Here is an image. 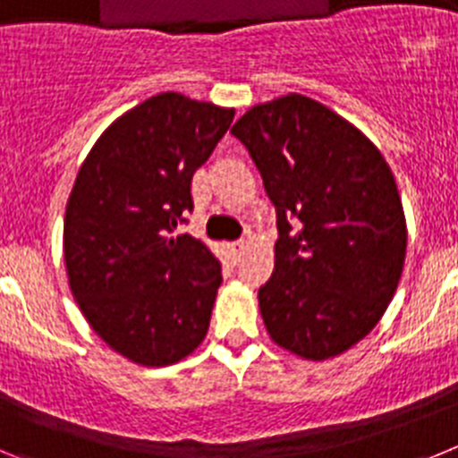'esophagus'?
<instances>
[{"mask_svg":"<svg viewBox=\"0 0 458 458\" xmlns=\"http://www.w3.org/2000/svg\"><path fill=\"white\" fill-rule=\"evenodd\" d=\"M245 245H248V242H245V241H242V238H241V241H233V242H229V250H232V254H233V257H238V254H241L242 250H245Z\"/></svg>","mask_w":458,"mask_h":458,"instance_id":"34e87169","label":"esophagus"}]
</instances>
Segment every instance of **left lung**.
Instances as JSON below:
<instances>
[{
  "label": "left lung",
  "mask_w": 458,
  "mask_h": 458,
  "mask_svg": "<svg viewBox=\"0 0 458 458\" xmlns=\"http://www.w3.org/2000/svg\"><path fill=\"white\" fill-rule=\"evenodd\" d=\"M245 144L277 213L275 270L259 307L275 344L307 360L349 351L380 321L406 259V220L386 157L307 96L254 105Z\"/></svg>",
  "instance_id": "8db88e82"
}]
</instances>
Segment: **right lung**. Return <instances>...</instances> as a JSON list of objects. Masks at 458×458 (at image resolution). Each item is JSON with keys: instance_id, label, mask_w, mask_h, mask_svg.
Listing matches in <instances>:
<instances>
[{"instance_id": "obj_1", "label": "right lung", "mask_w": 458, "mask_h": 458, "mask_svg": "<svg viewBox=\"0 0 458 458\" xmlns=\"http://www.w3.org/2000/svg\"><path fill=\"white\" fill-rule=\"evenodd\" d=\"M232 121L233 109L157 93L109 125L72 185L68 284L98 337L137 365H174L206 337L222 266L201 241L172 233Z\"/></svg>"}]
</instances>
